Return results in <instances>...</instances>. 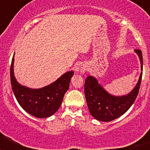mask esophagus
<instances>
[{
    "instance_id": "obj_1",
    "label": "esophagus",
    "mask_w": 150,
    "mask_h": 150,
    "mask_svg": "<svg viewBox=\"0 0 150 150\" xmlns=\"http://www.w3.org/2000/svg\"><path fill=\"white\" fill-rule=\"evenodd\" d=\"M87 66L86 65H83L80 68V74H84L86 73V71H87Z\"/></svg>"
}]
</instances>
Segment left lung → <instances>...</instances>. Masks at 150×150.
Wrapping results in <instances>:
<instances>
[{
	"instance_id": "obj_1",
	"label": "left lung",
	"mask_w": 150,
	"mask_h": 150,
	"mask_svg": "<svg viewBox=\"0 0 150 150\" xmlns=\"http://www.w3.org/2000/svg\"><path fill=\"white\" fill-rule=\"evenodd\" d=\"M140 61V69L143 71L142 52L135 50ZM143 72L134 88L127 95L116 96L107 92L98 79L92 76H87L85 81V96L91 115L95 120L110 122L122 116L132 107L136 100L140 89Z\"/></svg>"
}]
</instances>
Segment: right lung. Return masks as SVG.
I'll return each instance as SVG.
<instances>
[{
	"mask_svg": "<svg viewBox=\"0 0 150 150\" xmlns=\"http://www.w3.org/2000/svg\"><path fill=\"white\" fill-rule=\"evenodd\" d=\"M13 67L14 55L10 67V81L14 95L22 109L37 118H47L55 113L69 88L74 71L64 73L55 82L43 88H30L18 83Z\"/></svg>",
	"mask_w": 150,
	"mask_h": 150,
	"instance_id": "obj_1",
	"label": "right lung"
}]
</instances>
